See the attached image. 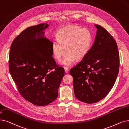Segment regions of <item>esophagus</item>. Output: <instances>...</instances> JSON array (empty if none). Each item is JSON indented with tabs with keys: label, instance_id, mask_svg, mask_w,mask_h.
<instances>
[{
	"label": "esophagus",
	"instance_id": "esophagus-1",
	"mask_svg": "<svg viewBox=\"0 0 129 129\" xmlns=\"http://www.w3.org/2000/svg\"><path fill=\"white\" fill-rule=\"evenodd\" d=\"M64 70H65V72L66 73H68L69 72V70L67 68H64Z\"/></svg>",
	"mask_w": 129,
	"mask_h": 129
}]
</instances>
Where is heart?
<instances>
[{"label": "heart", "mask_w": 129, "mask_h": 129, "mask_svg": "<svg viewBox=\"0 0 129 129\" xmlns=\"http://www.w3.org/2000/svg\"><path fill=\"white\" fill-rule=\"evenodd\" d=\"M56 36L57 40L52 43V54L55 59L60 60L66 52L60 63L63 65H73L76 59L84 58L90 49L92 34L86 28L75 25L65 27L58 30Z\"/></svg>", "instance_id": "1"}]
</instances>
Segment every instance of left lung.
Here are the masks:
<instances>
[{
    "label": "left lung",
    "mask_w": 129,
    "mask_h": 129,
    "mask_svg": "<svg viewBox=\"0 0 129 129\" xmlns=\"http://www.w3.org/2000/svg\"><path fill=\"white\" fill-rule=\"evenodd\" d=\"M86 56L70 70L75 97L91 104L104 98L113 87L119 73L120 56L115 41L101 26Z\"/></svg>",
    "instance_id": "8db88e82"
}]
</instances>
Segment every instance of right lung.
I'll use <instances>...</instances> for the list:
<instances>
[{"label":"right lung","mask_w":129,"mask_h":129,"mask_svg":"<svg viewBox=\"0 0 129 129\" xmlns=\"http://www.w3.org/2000/svg\"><path fill=\"white\" fill-rule=\"evenodd\" d=\"M46 23L28 27L13 41L9 60L10 73L20 94L38 106L53 102L64 69L52 57V43L45 35Z\"/></svg>","instance_id":"obj_1"}]
</instances>
